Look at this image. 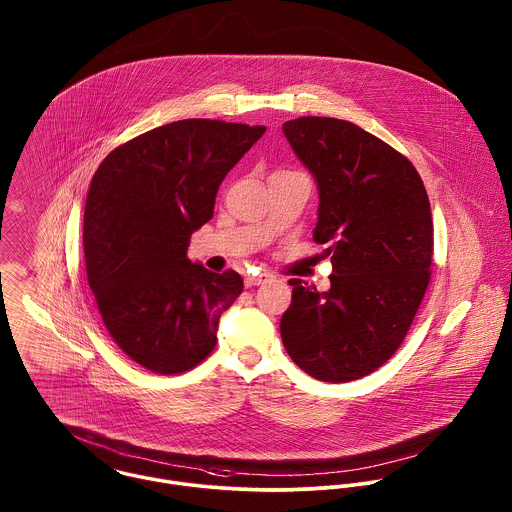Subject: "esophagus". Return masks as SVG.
<instances>
[{
    "instance_id": "34e87169",
    "label": "esophagus",
    "mask_w": 512,
    "mask_h": 512,
    "mask_svg": "<svg viewBox=\"0 0 512 512\" xmlns=\"http://www.w3.org/2000/svg\"><path fill=\"white\" fill-rule=\"evenodd\" d=\"M270 278H272L270 274H260V276H246V278H244V284H246V288H252V286H260V284L268 282Z\"/></svg>"
}]
</instances>
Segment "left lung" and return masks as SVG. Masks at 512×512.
I'll return each instance as SVG.
<instances>
[{
    "instance_id": "8db88e82",
    "label": "left lung",
    "mask_w": 512,
    "mask_h": 512,
    "mask_svg": "<svg viewBox=\"0 0 512 512\" xmlns=\"http://www.w3.org/2000/svg\"><path fill=\"white\" fill-rule=\"evenodd\" d=\"M282 130L317 183L313 240L333 264L327 292L290 280L282 341L309 376L357 380L396 353L428 288V193L402 153L351 122L303 116Z\"/></svg>"
}]
</instances>
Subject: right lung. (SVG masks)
<instances>
[{
  "label": "right lung",
  "instance_id": "add662e5",
  "mask_svg": "<svg viewBox=\"0 0 512 512\" xmlns=\"http://www.w3.org/2000/svg\"><path fill=\"white\" fill-rule=\"evenodd\" d=\"M266 132L179 120L116 147L96 169L84 207L88 286L116 345L157 374H179L217 345L222 311L242 278L187 258L213 219L222 179Z\"/></svg>",
  "mask_w": 512,
  "mask_h": 512
}]
</instances>
